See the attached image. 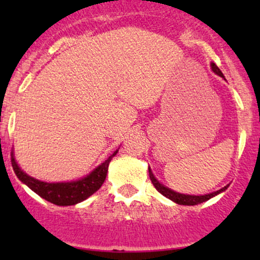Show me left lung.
Wrapping results in <instances>:
<instances>
[{
  "label": "left lung",
  "mask_w": 260,
  "mask_h": 260,
  "mask_svg": "<svg viewBox=\"0 0 260 260\" xmlns=\"http://www.w3.org/2000/svg\"><path fill=\"white\" fill-rule=\"evenodd\" d=\"M211 68H213V71L217 74V76L222 77V78H223L222 72L219 70V67H217L215 63H211ZM149 177H150L151 183L154 184V187L156 188L157 190H159L161 194L165 196L166 198L171 199V201H174L175 203H177V204H180V205H197V204H201V203L205 202V201H209V199L213 198V197H215L216 194H219V193L223 192V190L228 189V187H229V186L223 187V188H221V189L216 190V192L210 193V194H205V196H188V194H181V193L174 192V190L170 189V188L162 186V184H161L160 182L154 177V175L151 174L150 169H149Z\"/></svg>",
  "instance_id": "8db88e82"
}]
</instances>
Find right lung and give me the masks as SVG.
<instances>
[{"instance_id":"right-lung-1","label":"right lung","mask_w":260,"mask_h":260,"mask_svg":"<svg viewBox=\"0 0 260 260\" xmlns=\"http://www.w3.org/2000/svg\"><path fill=\"white\" fill-rule=\"evenodd\" d=\"M117 151L118 150H116L111 156L107 157V160L104 161L86 177L74 182H61V183H47V182L35 180V178L24 174L17 165L13 154H12L11 162L17 177L31 190H34L37 194L44 198L45 201L52 203V204L59 205V207H67V205H74L77 203L85 201L88 197L94 194L103 186L107 175V170H109L110 161L117 154Z\"/></svg>"}]
</instances>
